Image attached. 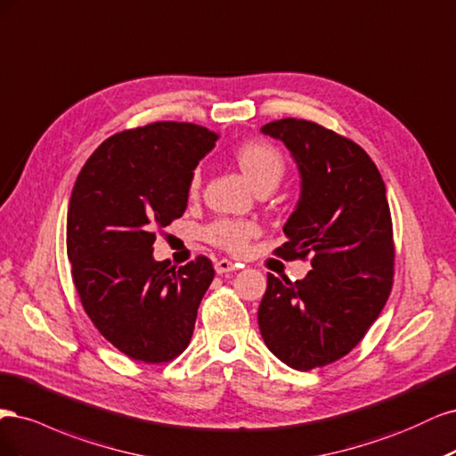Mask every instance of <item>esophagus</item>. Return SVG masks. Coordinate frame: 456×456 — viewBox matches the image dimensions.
<instances>
[{"label": "esophagus", "instance_id": "34e87169", "mask_svg": "<svg viewBox=\"0 0 456 456\" xmlns=\"http://www.w3.org/2000/svg\"><path fill=\"white\" fill-rule=\"evenodd\" d=\"M237 267H239V265H234V263H231L229 259H217V261H216V265H214V269H216V273H217V274L231 273V271H234Z\"/></svg>", "mask_w": 456, "mask_h": 456}]
</instances>
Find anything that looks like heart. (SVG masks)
Here are the masks:
<instances>
[{"label":"heart","mask_w":456,"mask_h":456,"mask_svg":"<svg viewBox=\"0 0 456 456\" xmlns=\"http://www.w3.org/2000/svg\"><path fill=\"white\" fill-rule=\"evenodd\" d=\"M232 163L237 165L244 180L254 191L269 189L273 191L281 183L284 175V159L273 145L265 142H244L231 153ZM199 174H193L189 182V197L199 193ZM257 232V227L248 222H231V219H219L207 229V239L231 254H242L248 248L249 239Z\"/></svg>","instance_id":"heart-1"}]
</instances>
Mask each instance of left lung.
I'll list each match as a JSON object with an SVG mask.
<instances>
[{
  "label": "left lung",
  "instance_id": "obj_1",
  "mask_svg": "<svg viewBox=\"0 0 456 456\" xmlns=\"http://www.w3.org/2000/svg\"><path fill=\"white\" fill-rule=\"evenodd\" d=\"M296 160L301 193L288 217L284 259L311 256L303 281L267 274L257 322L263 341L291 370L343 358L377 320L392 289V219L383 178L358 143L311 121L261 126Z\"/></svg>",
  "mask_w": 456,
  "mask_h": 456
}]
</instances>
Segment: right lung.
Segmentation results:
<instances>
[{
	"mask_svg": "<svg viewBox=\"0 0 456 456\" xmlns=\"http://www.w3.org/2000/svg\"><path fill=\"white\" fill-rule=\"evenodd\" d=\"M216 132L160 121L108 138L71 191L66 244L73 284L96 330L132 360L160 363L187 348L208 257L175 269L155 261V229L183 216L189 182Z\"/></svg>",
	"mask_w": 456,
	"mask_h": 456,
	"instance_id": "obj_1",
	"label": "right lung"
}]
</instances>
